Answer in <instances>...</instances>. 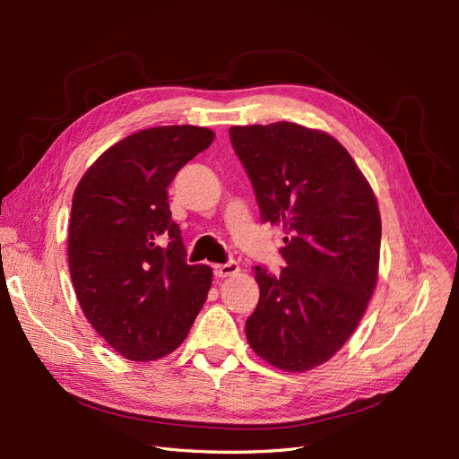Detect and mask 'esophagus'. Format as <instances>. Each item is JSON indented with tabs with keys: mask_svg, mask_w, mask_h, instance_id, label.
<instances>
[{
	"mask_svg": "<svg viewBox=\"0 0 459 459\" xmlns=\"http://www.w3.org/2000/svg\"><path fill=\"white\" fill-rule=\"evenodd\" d=\"M239 272V264L235 262V260H231V262H226V264H216L214 266V275L216 277H230V275H235Z\"/></svg>",
	"mask_w": 459,
	"mask_h": 459,
	"instance_id": "1",
	"label": "esophagus"
}]
</instances>
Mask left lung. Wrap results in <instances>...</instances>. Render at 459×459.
<instances>
[{
    "mask_svg": "<svg viewBox=\"0 0 459 459\" xmlns=\"http://www.w3.org/2000/svg\"><path fill=\"white\" fill-rule=\"evenodd\" d=\"M262 221L281 226L287 266H255L260 299L247 317L251 349L277 369L322 366L351 339L377 283L381 216L335 137L295 122L231 126Z\"/></svg>",
    "mask_w": 459,
    "mask_h": 459,
    "instance_id": "obj_1",
    "label": "left lung"
}]
</instances>
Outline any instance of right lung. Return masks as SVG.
Masks as SVG:
<instances>
[{"mask_svg":"<svg viewBox=\"0 0 459 459\" xmlns=\"http://www.w3.org/2000/svg\"><path fill=\"white\" fill-rule=\"evenodd\" d=\"M214 140L201 126H157L108 147L82 176L68 224V268L91 327L132 359L149 362L184 342L212 270L186 260L169 186Z\"/></svg>","mask_w":459,"mask_h":459,"instance_id":"right-lung-1","label":"right lung"}]
</instances>
